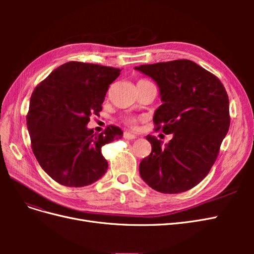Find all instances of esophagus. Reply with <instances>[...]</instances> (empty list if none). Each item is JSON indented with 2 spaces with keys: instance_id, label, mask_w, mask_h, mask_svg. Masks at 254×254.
I'll list each match as a JSON object with an SVG mask.
<instances>
[{
  "instance_id": "34e87169",
  "label": "esophagus",
  "mask_w": 254,
  "mask_h": 254,
  "mask_svg": "<svg viewBox=\"0 0 254 254\" xmlns=\"http://www.w3.org/2000/svg\"><path fill=\"white\" fill-rule=\"evenodd\" d=\"M136 135L134 134V133H132V132H125L124 133V139H126V140H134V139H136Z\"/></svg>"
}]
</instances>
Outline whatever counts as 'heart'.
<instances>
[{
	"label": "heart",
	"instance_id": "heart-1",
	"mask_svg": "<svg viewBox=\"0 0 254 254\" xmlns=\"http://www.w3.org/2000/svg\"><path fill=\"white\" fill-rule=\"evenodd\" d=\"M146 82H150V81L149 80H146V79H141V80H139V82H137V83H146ZM136 122H137V120L135 118H127V119H125V123H126V124L130 125V126H134L136 124Z\"/></svg>",
	"mask_w": 254,
	"mask_h": 254
}]
</instances>
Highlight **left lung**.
I'll return each instance as SVG.
<instances>
[{
  "label": "left lung",
  "mask_w": 254,
  "mask_h": 254,
  "mask_svg": "<svg viewBox=\"0 0 254 254\" xmlns=\"http://www.w3.org/2000/svg\"><path fill=\"white\" fill-rule=\"evenodd\" d=\"M135 70L150 76L160 88L163 104L153 117L155 130L174 135L164 147L156 136H146L151 152L140 163L142 179L164 194L193 189L209 174L230 127L224 84L188 59L143 64Z\"/></svg>",
  "instance_id": "8db88e82"
}]
</instances>
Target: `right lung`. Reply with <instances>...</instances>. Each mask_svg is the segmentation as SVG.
Masks as SVG:
<instances>
[{
    "mask_svg": "<svg viewBox=\"0 0 254 254\" xmlns=\"http://www.w3.org/2000/svg\"><path fill=\"white\" fill-rule=\"evenodd\" d=\"M121 71L70 61L35 88L26 115L32 149L42 170L61 186L86 187L107 172L102 147L121 139L123 131L109 125L97 134L87 125L103 110L109 84Z\"/></svg>",
    "mask_w": 254,
    "mask_h": 254,
    "instance_id": "add662e5",
    "label": "right lung"
}]
</instances>
